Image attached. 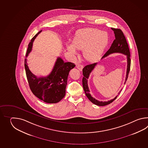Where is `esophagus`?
<instances>
[{
    "label": "esophagus",
    "mask_w": 148,
    "mask_h": 148,
    "mask_svg": "<svg viewBox=\"0 0 148 148\" xmlns=\"http://www.w3.org/2000/svg\"><path fill=\"white\" fill-rule=\"evenodd\" d=\"M83 66L82 65V64H76V68H77V69H78L80 71H82V70L83 69Z\"/></svg>",
    "instance_id": "1"
}]
</instances>
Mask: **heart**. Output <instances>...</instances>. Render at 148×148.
Wrapping results in <instances>:
<instances>
[{
    "label": "heart",
    "mask_w": 148,
    "mask_h": 148,
    "mask_svg": "<svg viewBox=\"0 0 148 148\" xmlns=\"http://www.w3.org/2000/svg\"><path fill=\"white\" fill-rule=\"evenodd\" d=\"M108 41L106 32L96 28H84L77 32L73 44L67 45V50L74 57L78 54L75 49L82 50L86 60L88 62H94L102 55Z\"/></svg>",
    "instance_id": "b5f03b06"
}]
</instances>
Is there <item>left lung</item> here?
<instances>
[{"label": "left lung", "instance_id": "1", "mask_svg": "<svg viewBox=\"0 0 148 148\" xmlns=\"http://www.w3.org/2000/svg\"><path fill=\"white\" fill-rule=\"evenodd\" d=\"M111 29L114 31L115 39L114 40L112 44L110 49L107 51V52H106V53L103 56V57L101 58V59H103L104 58L107 57L110 54L114 53H119L123 54L126 56L127 65L125 80L124 82V84H125L127 79V78H128V75H129V72L130 70V66H131L130 52L129 50V45L127 43L125 37L123 34V32L122 31V30H121L120 29H118V28H111ZM97 63L88 64V65L86 66L83 68L82 74L84 75V77L82 78V86H83V88L84 89L86 95L89 99V101H90L91 103H92L93 104H95L97 106H103L107 105H108V104H110L111 103H112L116 98L117 96L110 101H97V99H95L94 98L92 97L91 96V95L90 94V93H89L90 91H89V89L88 88V79L89 77L90 73H91V71L93 70L94 69L95 67L97 65ZM121 90H122V89L121 90ZM121 91L119 92V94H120Z\"/></svg>", "mask_w": 148, "mask_h": 148}]
</instances>
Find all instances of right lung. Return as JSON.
Here are the masks:
<instances>
[{
	"label": "right lung",
	"instance_id": "right-lung-1",
	"mask_svg": "<svg viewBox=\"0 0 148 148\" xmlns=\"http://www.w3.org/2000/svg\"><path fill=\"white\" fill-rule=\"evenodd\" d=\"M42 31L38 32L28 44L26 57L31 52L35 38ZM25 71L29 88L36 97L47 103L59 102L66 95V88L69 73L75 66L74 63L64 62L58 57L51 73L47 77H37L28 68L25 59Z\"/></svg>",
	"mask_w": 148,
	"mask_h": 148
}]
</instances>
